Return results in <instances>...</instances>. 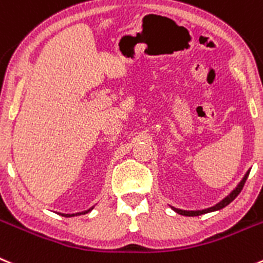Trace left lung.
<instances>
[{
	"instance_id": "8db88e82",
	"label": "left lung",
	"mask_w": 263,
	"mask_h": 263,
	"mask_svg": "<svg viewBox=\"0 0 263 263\" xmlns=\"http://www.w3.org/2000/svg\"><path fill=\"white\" fill-rule=\"evenodd\" d=\"M249 173H250V170L248 171L247 174H245V175H244V178H242V180L240 181L239 184H237V187L235 188V190L232 191V192L230 193V195H228L227 197H226V198H223V200L220 201V202H218L217 205L212 206V208H209V209H203V210H191V212H190V210H181V209H176V208H173V209L175 210V212L178 213V214H180V215H185V217H197V215H201V214H206V213L215 212V210H220V209H223V208H226V206H227L228 203H231L232 201H234L235 198H236L237 196H239V193L241 192L242 187H244L245 181H247V179H248V175H249Z\"/></svg>"
}]
</instances>
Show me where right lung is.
I'll use <instances>...</instances> for the list:
<instances>
[{
    "mask_svg": "<svg viewBox=\"0 0 263 263\" xmlns=\"http://www.w3.org/2000/svg\"><path fill=\"white\" fill-rule=\"evenodd\" d=\"M93 208H90V209H88V210H85V212H82V213H76V214H61L62 215V217H75V215H82V214H87V213H89L90 210H92Z\"/></svg>",
    "mask_w": 263,
    "mask_h": 263,
    "instance_id": "right-lung-1",
    "label": "right lung"
}]
</instances>
